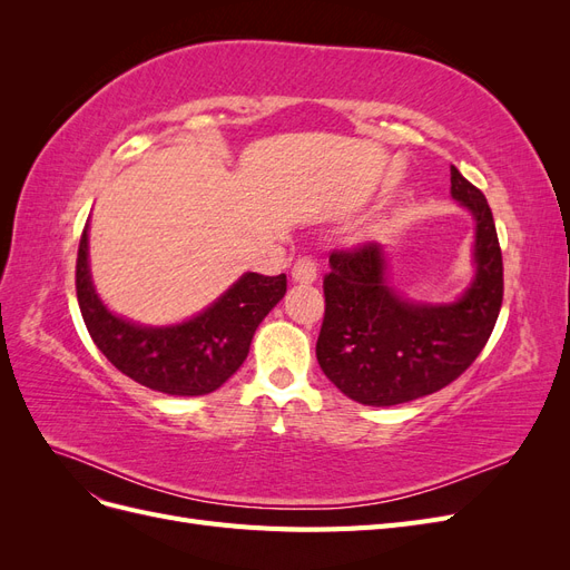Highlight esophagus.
I'll return each mask as SVG.
<instances>
[{
	"mask_svg": "<svg viewBox=\"0 0 570 570\" xmlns=\"http://www.w3.org/2000/svg\"><path fill=\"white\" fill-rule=\"evenodd\" d=\"M318 278V268L312 256H299L295 266H292V281L295 283H314Z\"/></svg>",
	"mask_w": 570,
	"mask_h": 570,
	"instance_id": "esophagus-1",
	"label": "esophagus"
}]
</instances>
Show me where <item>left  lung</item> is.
<instances>
[{"label": "left lung", "mask_w": 570, "mask_h": 570, "mask_svg": "<svg viewBox=\"0 0 570 570\" xmlns=\"http://www.w3.org/2000/svg\"><path fill=\"white\" fill-rule=\"evenodd\" d=\"M452 197L473 216V278L454 302H416L392 285L381 243L331 254L316 342L323 373L342 394L394 406L433 394L485 347L504 295L502 249L485 195L452 166Z\"/></svg>", "instance_id": "1"}]
</instances>
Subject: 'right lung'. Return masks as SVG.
<instances>
[{"label": "right lung", "mask_w": 570, "mask_h": 570, "mask_svg": "<svg viewBox=\"0 0 570 570\" xmlns=\"http://www.w3.org/2000/svg\"><path fill=\"white\" fill-rule=\"evenodd\" d=\"M90 220L78 247L76 289L97 350L135 383L176 396L218 390L245 364L249 344L287 292L285 273H245L197 316L174 325H142L114 314L99 299L90 273Z\"/></svg>", "instance_id": "obj_1"}]
</instances>
